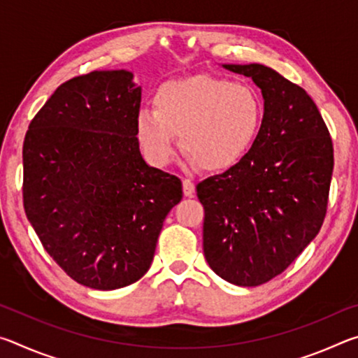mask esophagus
<instances>
[{
	"label": "esophagus",
	"mask_w": 358,
	"mask_h": 358,
	"mask_svg": "<svg viewBox=\"0 0 358 358\" xmlns=\"http://www.w3.org/2000/svg\"><path fill=\"white\" fill-rule=\"evenodd\" d=\"M194 183L192 181L189 180V178H185L183 180V192H185V196L186 197H192L194 196Z\"/></svg>",
	"instance_id": "obj_1"
}]
</instances>
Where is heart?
<instances>
[{"mask_svg":"<svg viewBox=\"0 0 358 358\" xmlns=\"http://www.w3.org/2000/svg\"><path fill=\"white\" fill-rule=\"evenodd\" d=\"M264 118V101L251 85L194 76L161 85L155 112H138L136 132L148 159L164 167L180 134L189 159L207 171L237 164L252 147Z\"/></svg>","mask_w":358,"mask_h":358,"instance_id":"heart-1","label":"heart"}]
</instances>
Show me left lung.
<instances>
[{
  "label": "left lung",
  "instance_id": "1",
  "mask_svg": "<svg viewBox=\"0 0 358 358\" xmlns=\"http://www.w3.org/2000/svg\"><path fill=\"white\" fill-rule=\"evenodd\" d=\"M262 90L264 118L243 159L196 186L203 254L222 280L252 287L281 275L319 234L333 143L305 90L264 64H222Z\"/></svg>",
  "mask_w": 358,
  "mask_h": 358
}]
</instances>
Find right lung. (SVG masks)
I'll return each instance as SVG.
<instances>
[{
  "instance_id": "obj_1",
  "label": "right lung",
  "mask_w": 358,
  "mask_h": 358,
  "mask_svg": "<svg viewBox=\"0 0 358 358\" xmlns=\"http://www.w3.org/2000/svg\"><path fill=\"white\" fill-rule=\"evenodd\" d=\"M142 90L128 71H93L59 85L23 142V207L44 250L83 286L113 290L153 262L175 175L138 150Z\"/></svg>"
}]
</instances>
